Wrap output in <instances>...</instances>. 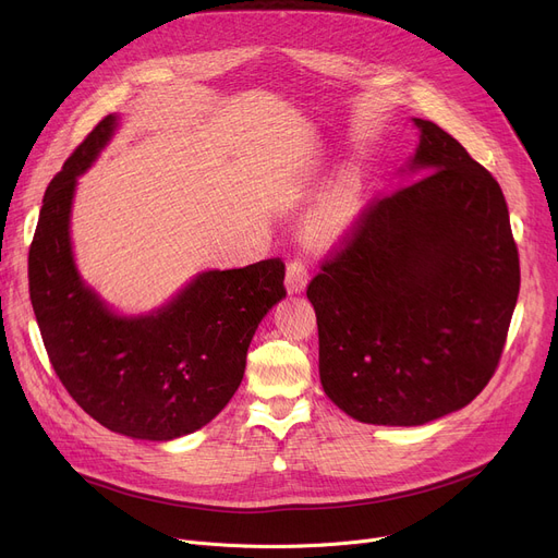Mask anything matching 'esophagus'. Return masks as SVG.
Listing matches in <instances>:
<instances>
[{"label": "esophagus", "mask_w": 558, "mask_h": 558, "mask_svg": "<svg viewBox=\"0 0 558 558\" xmlns=\"http://www.w3.org/2000/svg\"><path fill=\"white\" fill-rule=\"evenodd\" d=\"M307 264L303 259H291L287 267V278L284 287L289 294H301V291L307 287Z\"/></svg>", "instance_id": "esophagus-1"}]
</instances>
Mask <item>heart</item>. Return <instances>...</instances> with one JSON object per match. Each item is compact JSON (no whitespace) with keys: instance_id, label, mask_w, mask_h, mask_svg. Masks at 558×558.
<instances>
[{"instance_id":"b5f03b06","label":"heart","mask_w":558,"mask_h":558,"mask_svg":"<svg viewBox=\"0 0 558 558\" xmlns=\"http://www.w3.org/2000/svg\"><path fill=\"white\" fill-rule=\"evenodd\" d=\"M357 223V208L345 192H335L320 201L307 217L310 238L320 244H335Z\"/></svg>"}]
</instances>
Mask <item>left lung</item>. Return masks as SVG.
<instances>
[{
  "label": "left lung",
  "instance_id": "8db88e82",
  "mask_svg": "<svg viewBox=\"0 0 558 558\" xmlns=\"http://www.w3.org/2000/svg\"><path fill=\"white\" fill-rule=\"evenodd\" d=\"M412 122L409 185L366 210L307 287L326 396L350 418L391 427L425 425L482 393L520 291L500 185L441 126Z\"/></svg>",
  "mask_w": 558,
  "mask_h": 558
}]
</instances>
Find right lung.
<instances>
[{"label":"right lung","instance_id":"obj_1","mask_svg":"<svg viewBox=\"0 0 558 558\" xmlns=\"http://www.w3.org/2000/svg\"><path fill=\"white\" fill-rule=\"evenodd\" d=\"M122 124L108 114L49 183L28 251V294L49 362L85 414L140 441L208 425L238 391L251 339L284 291V264L192 276L160 307L122 314L81 276L72 244L78 175Z\"/></svg>","mask_w":558,"mask_h":558}]
</instances>
